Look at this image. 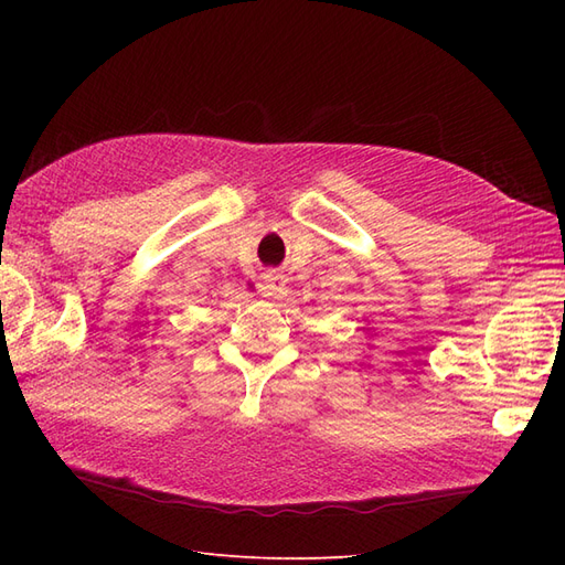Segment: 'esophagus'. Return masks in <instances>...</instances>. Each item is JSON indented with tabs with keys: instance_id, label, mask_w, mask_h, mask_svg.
Returning <instances> with one entry per match:
<instances>
[{
	"instance_id": "1",
	"label": "esophagus",
	"mask_w": 565,
	"mask_h": 565,
	"mask_svg": "<svg viewBox=\"0 0 565 565\" xmlns=\"http://www.w3.org/2000/svg\"><path fill=\"white\" fill-rule=\"evenodd\" d=\"M262 280H264L266 295H270V297L282 295L285 287H287V276H285L282 270H266L264 276H262Z\"/></svg>"
}]
</instances>
